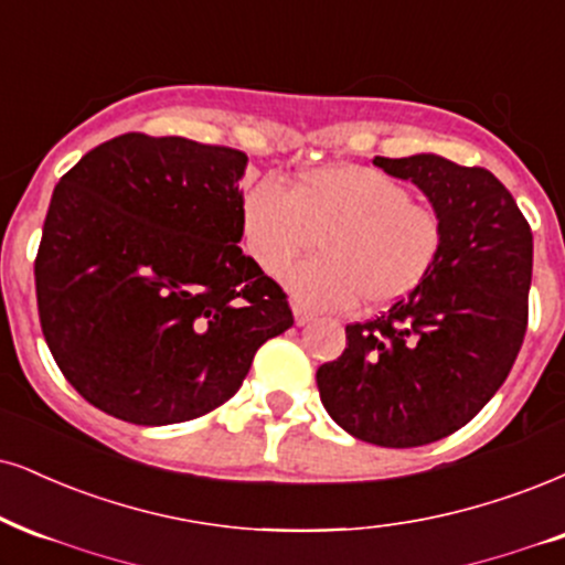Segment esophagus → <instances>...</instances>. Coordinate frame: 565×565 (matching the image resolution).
I'll use <instances>...</instances> for the list:
<instances>
[{"mask_svg":"<svg viewBox=\"0 0 565 565\" xmlns=\"http://www.w3.org/2000/svg\"><path fill=\"white\" fill-rule=\"evenodd\" d=\"M294 319H296L298 327H303V324H309L311 319H315V315H311V311L301 309V306H296V309H294Z\"/></svg>","mask_w":565,"mask_h":565,"instance_id":"esophagus-1","label":"esophagus"}]
</instances>
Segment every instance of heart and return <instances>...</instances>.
<instances>
[{"instance_id":"obj_1","label":"heart","mask_w":565,"mask_h":565,"mask_svg":"<svg viewBox=\"0 0 565 565\" xmlns=\"http://www.w3.org/2000/svg\"><path fill=\"white\" fill-rule=\"evenodd\" d=\"M241 233L250 259L280 277L298 256H322L288 275L306 309L387 306L414 294L440 259L445 225L431 206L411 201L401 180L359 164L306 172L290 191L264 178L241 199Z\"/></svg>"}]
</instances>
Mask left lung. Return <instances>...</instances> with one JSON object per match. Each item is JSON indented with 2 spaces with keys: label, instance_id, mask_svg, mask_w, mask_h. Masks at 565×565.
Segmentation results:
<instances>
[{
  "label": "left lung",
  "instance_id": "obj_1",
  "mask_svg": "<svg viewBox=\"0 0 565 565\" xmlns=\"http://www.w3.org/2000/svg\"><path fill=\"white\" fill-rule=\"evenodd\" d=\"M443 217L440 259L385 315L345 327V351L317 369L327 414L359 440L416 448L469 424L524 343L532 230L484 167L437 154L374 157Z\"/></svg>",
  "mask_w": 565,
  "mask_h": 565
}]
</instances>
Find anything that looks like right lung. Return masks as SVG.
I'll list each match as a JSON object with an SVG mask.
<instances>
[{"instance_id":"obj_1","label":"right lung","mask_w":565,"mask_h":565,"mask_svg":"<svg viewBox=\"0 0 565 565\" xmlns=\"http://www.w3.org/2000/svg\"><path fill=\"white\" fill-rule=\"evenodd\" d=\"M246 164L227 146L125 134L60 178L33 269L39 319L90 406L141 427L196 419L294 327L280 285L238 246Z\"/></svg>"}]
</instances>
